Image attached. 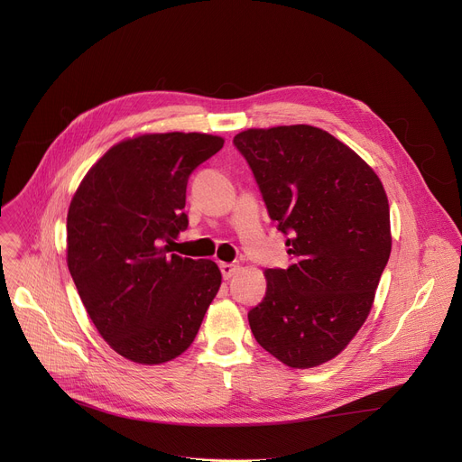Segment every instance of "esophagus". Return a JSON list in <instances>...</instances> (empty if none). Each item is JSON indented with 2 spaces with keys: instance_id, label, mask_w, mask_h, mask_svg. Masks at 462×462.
Segmentation results:
<instances>
[{
  "instance_id": "34e87169",
  "label": "esophagus",
  "mask_w": 462,
  "mask_h": 462,
  "mask_svg": "<svg viewBox=\"0 0 462 462\" xmlns=\"http://www.w3.org/2000/svg\"><path fill=\"white\" fill-rule=\"evenodd\" d=\"M219 267H221V273H223V278H225V280L232 278V276L239 271V265H236V263H221Z\"/></svg>"
}]
</instances>
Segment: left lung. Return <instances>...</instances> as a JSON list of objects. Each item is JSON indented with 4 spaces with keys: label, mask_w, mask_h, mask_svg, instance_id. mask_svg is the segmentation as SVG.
Returning a JSON list of instances; mask_svg holds the SVG:
<instances>
[{
    "label": "left lung",
    "mask_w": 462,
    "mask_h": 462,
    "mask_svg": "<svg viewBox=\"0 0 462 462\" xmlns=\"http://www.w3.org/2000/svg\"><path fill=\"white\" fill-rule=\"evenodd\" d=\"M269 217L287 237V269H267L248 311L256 341L292 368L341 354L366 320L391 256L382 180L350 147L311 125L248 129L234 138Z\"/></svg>",
    "instance_id": "8db88e82"
}]
</instances>
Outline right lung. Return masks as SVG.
<instances>
[{"mask_svg": "<svg viewBox=\"0 0 462 462\" xmlns=\"http://www.w3.org/2000/svg\"><path fill=\"white\" fill-rule=\"evenodd\" d=\"M225 140L143 134L108 149L68 209V269L101 337L142 365L189 348L221 285L212 260L170 254L188 228L186 186Z\"/></svg>", "mask_w": 462, "mask_h": 462, "instance_id": "right-lung-1", "label": "right lung"}]
</instances>
